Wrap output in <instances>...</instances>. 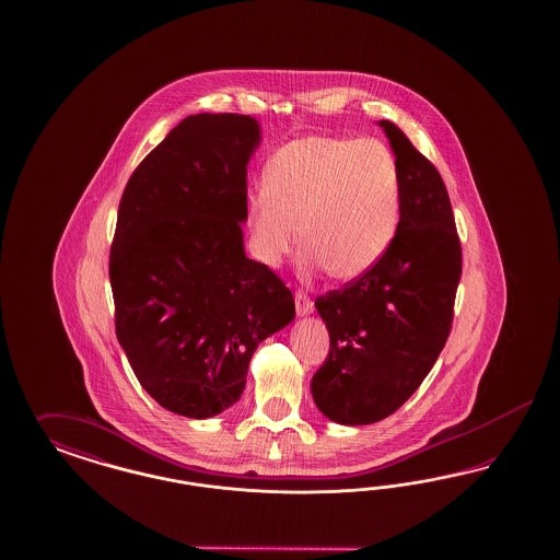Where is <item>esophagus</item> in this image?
I'll return each mask as SVG.
<instances>
[{
    "instance_id": "esophagus-1",
    "label": "esophagus",
    "mask_w": 560,
    "mask_h": 560,
    "mask_svg": "<svg viewBox=\"0 0 560 560\" xmlns=\"http://www.w3.org/2000/svg\"><path fill=\"white\" fill-rule=\"evenodd\" d=\"M295 307H298V314H300V316H305V314L312 312L314 304H312V300L307 298V293H304V291H295Z\"/></svg>"
}]
</instances>
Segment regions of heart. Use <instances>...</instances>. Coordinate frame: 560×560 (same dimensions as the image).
Masks as SVG:
<instances>
[{"label": "heart", "mask_w": 560, "mask_h": 560, "mask_svg": "<svg viewBox=\"0 0 560 560\" xmlns=\"http://www.w3.org/2000/svg\"><path fill=\"white\" fill-rule=\"evenodd\" d=\"M248 218L269 262L289 255L302 236L310 262L340 279L363 275L398 230V162L377 139H295L267 164L265 190L248 199Z\"/></svg>", "instance_id": "b5f03b06"}]
</instances>
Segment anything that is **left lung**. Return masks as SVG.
I'll use <instances>...</instances> for the list:
<instances>
[{
    "label": "left lung",
    "instance_id": "8db88e82",
    "mask_svg": "<svg viewBox=\"0 0 560 560\" xmlns=\"http://www.w3.org/2000/svg\"><path fill=\"white\" fill-rule=\"evenodd\" d=\"M400 170V221L388 250L342 289L316 298L330 349L312 377L324 417L377 423L402 407L452 330L462 246L438 168L390 120H380Z\"/></svg>",
    "mask_w": 560,
    "mask_h": 560
}]
</instances>
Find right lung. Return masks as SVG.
<instances>
[{"mask_svg":"<svg viewBox=\"0 0 560 560\" xmlns=\"http://www.w3.org/2000/svg\"><path fill=\"white\" fill-rule=\"evenodd\" d=\"M248 115H192L143 158L120 197L108 275L117 339L160 407L207 419L246 386L260 340L288 326L283 279L244 255Z\"/></svg>","mask_w":560,"mask_h":560,"instance_id":"obj_1","label":"right lung"}]
</instances>
